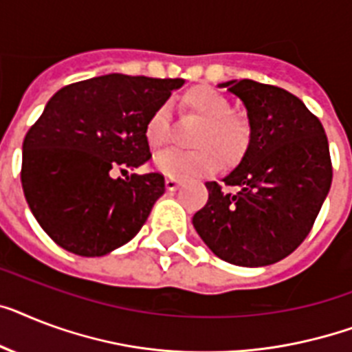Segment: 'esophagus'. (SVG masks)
Listing matches in <instances>:
<instances>
[{
    "instance_id": "1",
    "label": "esophagus",
    "mask_w": 352,
    "mask_h": 352,
    "mask_svg": "<svg viewBox=\"0 0 352 352\" xmlns=\"http://www.w3.org/2000/svg\"><path fill=\"white\" fill-rule=\"evenodd\" d=\"M181 186V181L175 177H166V190L168 191H177V188Z\"/></svg>"
}]
</instances>
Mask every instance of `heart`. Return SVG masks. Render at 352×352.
<instances>
[{"mask_svg":"<svg viewBox=\"0 0 352 352\" xmlns=\"http://www.w3.org/2000/svg\"><path fill=\"white\" fill-rule=\"evenodd\" d=\"M182 104L199 126L191 135L188 151H166L155 159L157 170L168 177L210 175L222 166H233L245 155L251 144V121L233 110L226 94L211 87H193L182 96ZM144 139L151 151H161L171 141L170 108L153 110L144 124Z\"/></svg>","mask_w":352,"mask_h":352,"instance_id":"b5f03b06","label":"heart"}]
</instances>
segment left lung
<instances>
[{"instance_id": "8db88e82", "label": "left lung", "mask_w": 352, "mask_h": 352, "mask_svg": "<svg viewBox=\"0 0 352 352\" xmlns=\"http://www.w3.org/2000/svg\"><path fill=\"white\" fill-rule=\"evenodd\" d=\"M222 87L248 108L251 144L224 184L206 182L210 197L193 226L230 264H275L309 235L329 193V142L318 117L284 88L251 79ZM224 185L236 191L226 192Z\"/></svg>"}]
</instances>
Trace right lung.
Masks as SVG:
<instances>
[{
	"instance_id": "add662e5",
	"label": "right lung",
	"mask_w": 352,
	"mask_h": 352,
	"mask_svg": "<svg viewBox=\"0 0 352 352\" xmlns=\"http://www.w3.org/2000/svg\"><path fill=\"white\" fill-rule=\"evenodd\" d=\"M182 79L108 74L50 97L23 141L21 186L28 208L57 245L102 256L130 242L164 193V175L113 179L151 159L148 117Z\"/></svg>"
}]
</instances>
